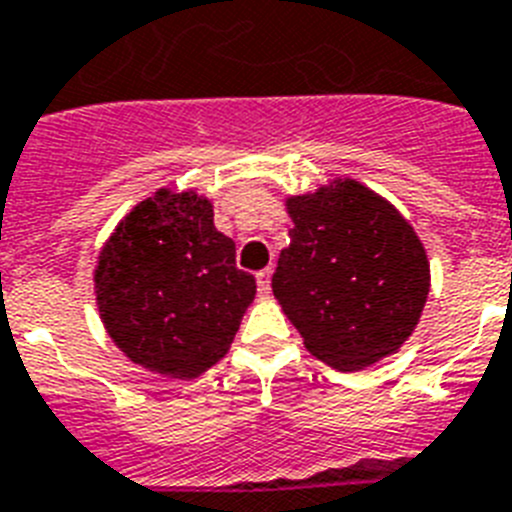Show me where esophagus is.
Here are the masks:
<instances>
[{
	"mask_svg": "<svg viewBox=\"0 0 512 512\" xmlns=\"http://www.w3.org/2000/svg\"><path fill=\"white\" fill-rule=\"evenodd\" d=\"M256 285H259V293H269V290H272V269H261V272L256 274Z\"/></svg>",
	"mask_w": 512,
	"mask_h": 512,
	"instance_id": "34e87169",
	"label": "esophagus"
}]
</instances>
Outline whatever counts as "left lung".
I'll list each match as a JSON object with an SVG mask.
<instances>
[{"instance_id": "obj_1", "label": "left lung", "mask_w": 512, "mask_h": 512, "mask_svg": "<svg viewBox=\"0 0 512 512\" xmlns=\"http://www.w3.org/2000/svg\"><path fill=\"white\" fill-rule=\"evenodd\" d=\"M287 211L295 227L272 290L306 348L340 371L395 353L429 295L413 227L356 180L290 198Z\"/></svg>"}]
</instances>
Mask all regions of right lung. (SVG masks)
Listing matches in <instances>:
<instances>
[{"label": "right lung", "instance_id": "add662e5", "mask_svg": "<svg viewBox=\"0 0 512 512\" xmlns=\"http://www.w3.org/2000/svg\"><path fill=\"white\" fill-rule=\"evenodd\" d=\"M256 295L235 243L196 193L159 190L122 219L99 256L96 301L117 348L146 369L198 377L232 345Z\"/></svg>", "mask_w": 512, "mask_h": 512}]
</instances>
